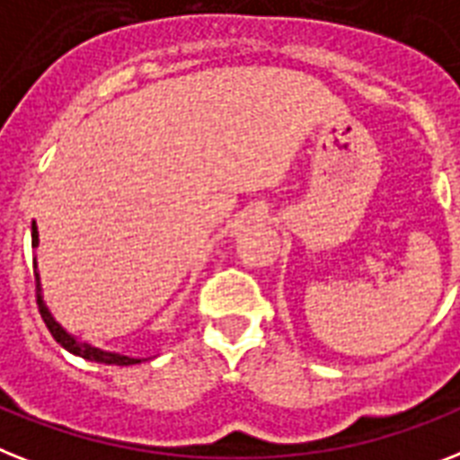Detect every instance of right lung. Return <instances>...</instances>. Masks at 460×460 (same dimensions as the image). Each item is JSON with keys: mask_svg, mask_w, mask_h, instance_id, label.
<instances>
[{"mask_svg": "<svg viewBox=\"0 0 460 460\" xmlns=\"http://www.w3.org/2000/svg\"><path fill=\"white\" fill-rule=\"evenodd\" d=\"M37 245V226H32V248ZM37 267V262H35ZM35 297H37V307H40V314H42L44 323H47L49 333L54 335V340L61 347H66L68 352L77 354L82 359L96 361V364H108V366H129V364H139V359H129V357H122V354H113V352H103V349H96V347L87 345V342H80V340H75L73 335H68L63 331L58 323L54 321V316L49 314V309L44 307L42 302V293H40V276L35 274Z\"/></svg>", "mask_w": 460, "mask_h": 460, "instance_id": "1", "label": "right lung"}]
</instances>
